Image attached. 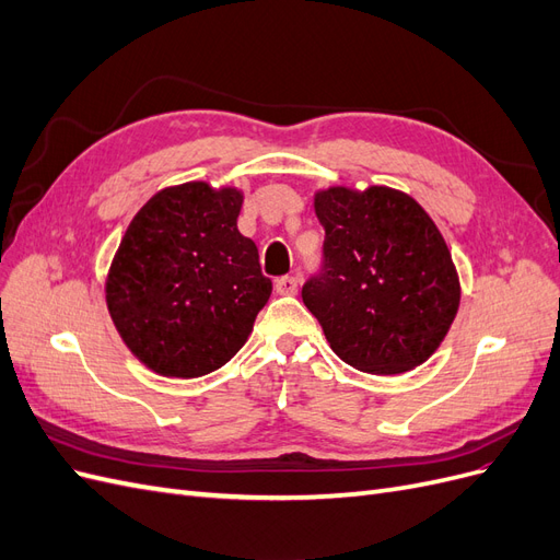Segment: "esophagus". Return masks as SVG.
I'll use <instances>...</instances> for the list:
<instances>
[{"mask_svg": "<svg viewBox=\"0 0 560 560\" xmlns=\"http://www.w3.org/2000/svg\"><path fill=\"white\" fill-rule=\"evenodd\" d=\"M276 292L280 296H294L299 292V280L292 278V276H284V278H278L276 280Z\"/></svg>", "mask_w": 560, "mask_h": 560, "instance_id": "34e87169", "label": "esophagus"}]
</instances>
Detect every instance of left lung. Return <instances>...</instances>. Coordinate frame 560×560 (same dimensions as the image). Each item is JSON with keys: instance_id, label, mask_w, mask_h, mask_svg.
I'll use <instances>...</instances> for the list:
<instances>
[{"instance_id": "left-lung-1", "label": "left lung", "mask_w": 560, "mask_h": 560, "mask_svg": "<svg viewBox=\"0 0 560 560\" xmlns=\"http://www.w3.org/2000/svg\"><path fill=\"white\" fill-rule=\"evenodd\" d=\"M325 268L303 284L331 350L346 364L397 376L428 362L460 306L451 249L420 202L389 186L317 189Z\"/></svg>"}]
</instances>
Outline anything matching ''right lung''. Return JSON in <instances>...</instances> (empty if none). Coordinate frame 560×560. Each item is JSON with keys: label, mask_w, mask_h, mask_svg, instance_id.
<instances>
[{"label": "right lung", "mask_w": 560, "mask_h": 560, "mask_svg": "<svg viewBox=\"0 0 560 560\" xmlns=\"http://www.w3.org/2000/svg\"><path fill=\"white\" fill-rule=\"evenodd\" d=\"M238 186H165L132 217L105 299L126 348L167 378L224 366L252 334L273 284L238 231Z\"/></svg>", "instance_id": "right-lung-1"}]
</instances>
